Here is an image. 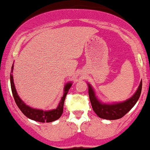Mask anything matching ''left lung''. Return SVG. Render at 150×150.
<instances>
[{
    "instance_id": "8db88e82",
    "label": "left lung",
    "mask_w": 150,
    "mask_h": 150,
    "mask_svg": "<svg viewBox=\"0 0 150 150\" xmlns=\"http://www.w3.org/2000/svg\"><path fill=\"white\" fill-rule=\"evenodd\" d=\"M88 84V95L93 111L99 117L106 120H117L123 117L136 104L142 91V81L139 83L135 93L125 101L117 103H104L100 100L95 91L89 83Z\"/></svg>"
}]
</instances>
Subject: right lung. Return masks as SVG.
I'll list each match as a JSON object with an SVG mask.
<instances>
[{
    "label": "right lung",
    "instance_id": "right-lung-1",
    "mask_svg": "<svg viewBox=\"0 0 150 150\" xmlns=\"http://www.w3.org/2000/svg\"><path fill=\"white\" fill-rule=\"evenodd\" d=\"M13 66H14V64H13V66H12L11 68V76H10V77H11V90L12 93H13V98L15 99V101H16L17 105L19 108L20 110L23 112V113L26 117H28V118L40 122H51L59 118L62 115V112H63V108L65 98H66V96L67 93H68L69 90L71 86L72 82L69 81L64 85L63 96L62 97L60 102L59 103L58 106L57 107V108L50 110H41V109L34 108H32L29 106L28 105H27L21 98H20L18 93H17L14 81H13V74H12L13 71Z\"/></svg>",
    "mask_w": 150,
    "mask_h": 150
}]
</instances>
